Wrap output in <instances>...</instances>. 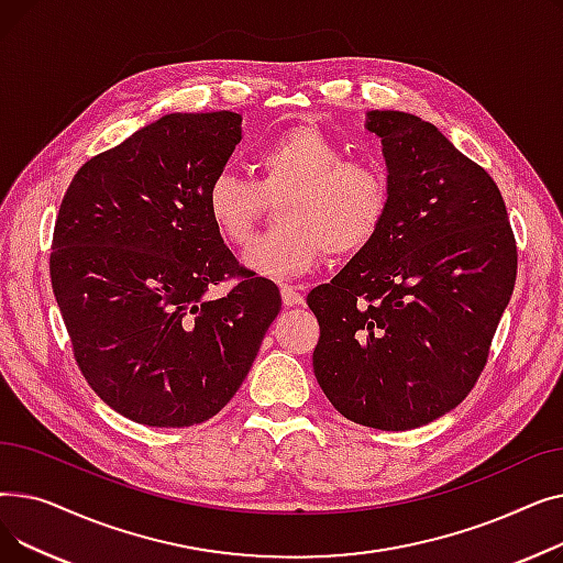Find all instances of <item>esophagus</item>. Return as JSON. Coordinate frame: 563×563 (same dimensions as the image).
I'll return each instance as SVG.
<instances>
[{"label": "esophagus", "instance_id": "1", "mask_svg": "<svg viewBox=\"0 0 563 563\" xmlns=\"http://www.w3.org/2000/svg\"><path fill=\"white\" fill-rule=\"evenodd\" d=\"M280 297H283V303L285 306H299V303H303V297H301V291L294 287V285H280Z\"/></svg>", "mask_w": 563, "mask_h": 563}]
</instances>
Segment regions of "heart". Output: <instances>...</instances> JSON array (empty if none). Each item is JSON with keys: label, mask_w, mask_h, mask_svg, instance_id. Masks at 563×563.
<instances>
[{"label": "heart", "mask_w": 563, "mask_h": 563, "mask_svg": "<svg viewBox=\"0 0 563 563\" xmlns=\"http://www.w3.org/2000/svg\"><path fill=\"white\" fill-rule=\"evenodd\" d=\"M255 180L219 170L205 189V210L221 240L244 246L277 198L278 223L244 253L260 276L285 278L310 272L331 253L367 249L390 207L388 173L376 159L344 157V145L312 125H297L264 143L253 159Z\"/></svg>", "instance_id": "1"}]
</instances>
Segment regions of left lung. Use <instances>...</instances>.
<instances>
[{
    "label": "left lung",
    "instance_id": "8db88e82",
    "mask_svg": "<svg viewBox=\"0 0 563 563\" xmlns=\"http://www.w3.org/2000/svg\"><path fill=\"white\" fill-rule=\"evenodd\" d=\"M390 207L374 242L308 294L312 367L351 422L406 431L456 408L482 376L518 272L493 177L404 111H369Z\"/></svg>",
    "mask_w": 563,
    "mask_h": 563
}]
</instances>
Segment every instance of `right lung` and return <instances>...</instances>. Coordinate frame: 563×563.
Here are the masks:
<instances>
[{
	"mask_svg": "<svg viewBox=\"0 0 563 563\" xmlns=\"http://www.w3.org/2000/svg\"><path fill=\"white\" fill-rule=\"evenodd\" d=\"M242 141L232 111L168 113L73 177L54 223L49 278L86 383L147 427H194L240 390L280 312L205 210ZM236 279L223 300L210 284Z\"/></svg>",
	"mask_w": 563,
	"mask_h": 563,
	"instance_id": "right-lung-1",
	"label": "right lung"
}]
</instances>
